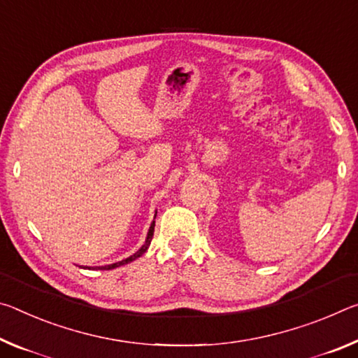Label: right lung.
<instances>
[{"instance_id": "right-lung-1", "label": "right lung", "mask_w": 358, "mask_h": 358, "mask_svg": "<svg viewBox=\"0 0 358 358\" xmlns=\"http://www.w3.org/2000/svg\"><path fill=\"white\" fill-rule=\"evenodd\" d=\"M155 215H157V210H155ZM155 215H154V219H155ZM154 230H155V220L152 222L150 227H149V231H148V236H145V241H144V244L141 245L138 252H134L133 255L128 257V259H125V260H120V262H115V263H110V265H104V266H80V268H84V269H85V268H87V269H114V268L124 266V265H127V263H131V262H134L136 259H139V257L143 255L145 250L149 249L150 241H152V236H154Z\"/></svg>"}]
</instances>
